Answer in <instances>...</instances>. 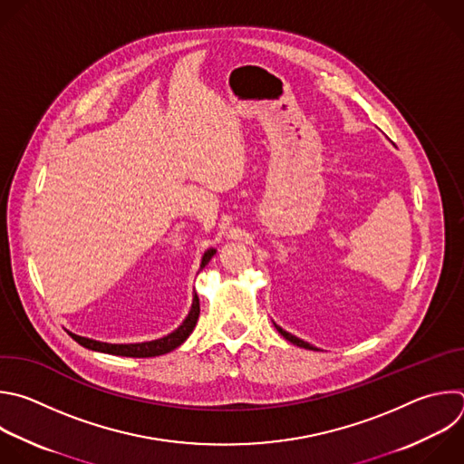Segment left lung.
I'll use <instances>...</instances> for the list:
<instances>
[{"label": "left lung", "instance_id": "left-lung-1", "mask_svg": "<svg viewBox=\"0 0 464 464\" xmlns=\"http://www.w3.org/2000/svg\"><path fill=\"white\" fill-rule=\"evenodd\" d=\"M275 324V323H273ZM275 328H276V332L285 339V341H289L291 344H295V346H300V348H305V350H319V348H315V346H312L310 343H305V341H302V339H298V337H295V335H291V334H287L285 330H282L280 326H276L275 324Z\"/></svg>", "mask_w": 464, "mask_h": 464}]
</instances>
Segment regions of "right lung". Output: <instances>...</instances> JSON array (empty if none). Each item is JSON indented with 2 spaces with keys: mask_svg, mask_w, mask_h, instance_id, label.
Here are the masks:
<instances>
[{
  "mask_svg": "<svg viewBox=\"0 0 464 464\" xmlns=\"http://www.w3.org/2000/svg\"><path fill=\"white\" fill-rule=\"evenodd\" d=\"M215 253H217V249H215V247H209V249L202 255L200 269H204V267L209 264V260L213 258ZM198 315H200V300H198V295L195 293L193 304H191V310H189L186 321H184L175 332H171V334H168L166 337L157 339V341L136 343V344H109V343H100V341H94V339L80 337V335L71 334V332H67V334H69L78 344H82L83 348L92 350V352H102V353L120 355V357H138V359H143V357H159V355H164V353L173 352L175 348H179L180 344L186 343V339L193 334V330H195V326H197Z\"/></svg>",
  "mask_w": 464,
  "mask_h": 464,
  "instance_id": "1",
  "label": "right lung"
}]
</instances>
